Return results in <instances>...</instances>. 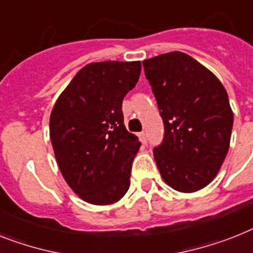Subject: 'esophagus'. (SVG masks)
I'll return each instance as SVG.
<instances>
[{"label":"esophagus","mask_w":253,"mask_h":253,"mask_svg":"<svg viewBox=\"0 0 253 253\" xmlns=\"http://www.w3.org/2000/svg\"><path fill=\"white\" fill-rule=\"evenodd\" d=\"M139 139H140V141H141V143L145 144L146 143V133L145 132H140L139 133Z\"/></svg>","instance_id":"1"}]
</instances>
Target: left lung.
Instances as JSON below:
<instances>
[{
    "mask_svg": "<svg viewBox=\"0 0 253 253\" xmlns=\"http://www.w3.org/2000/svg\"><path fill=\"white\" fill-rule=\"evenodd\" d=\"M165 123L154 159L163 181L198 192L218 173L230 145L233 110L215 74L188 54L172 51L143 61Z\"/></svg>",
    "mask_w": 253,
    "mask_h": 253,
    "instance_id": "1",
    "label": "left lung"
}]
</instances>
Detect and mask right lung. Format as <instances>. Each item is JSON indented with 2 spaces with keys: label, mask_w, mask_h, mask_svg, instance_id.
<instances>
[{
  "label": "right lung",
  "mask_w": 253,
  "mask_h": 253,
  "mask_svg": "<svg viewBox=\"0 0 253 253\" xmlns=\"http://www.w3.org/2000/svg\"><path fill=\"white\" fill-rule=\"evenodd\" d=\"M141 61H100L77 72L51 110L56 163L84 202L108 206L130 188L137 137L123 123L122 100L139 81Z\"/></svg>",
  "instance_id": "right-lung-1"
}]
</instances>
